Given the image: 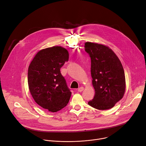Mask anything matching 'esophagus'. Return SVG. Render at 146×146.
<instances>
[{
    "instance_id": "obj_1",
    "label": "esophagus",
    "mask_w": 146,
    "mask_h": 146,
    "mask_svg": "<svg viewBox=\"0 0 146 146\" xmlns=\"http://www.w3.org/2000/svg\"><path fill=\"white\" fill-rule=\"evenodd\" d=\"M83 90H84V87H81L78 88V90H77V91L78 92H82Z\"/></svg>"
}]
</instances>
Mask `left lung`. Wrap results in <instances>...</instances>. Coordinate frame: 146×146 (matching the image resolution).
Returning a JSON list of instances; mask_svg holds the SVG:
<instances>
[{"label":"left lung","instance_id":"left-lung-1","mask_svg":"<svg viewBox=\"0 0 146 146\" xmlns=\"http://www.w3.org/2000/svg\"><path fill=\"white\" fill-rule=\"evenodd\" d=\"M85 51L91 60V73L95 89L94 99L88 105L98 110L114 106L125 91V77L119 59L108 46L86 42Z\"/></svg>","mask_w":146,"mask_h":146}]
</instances>
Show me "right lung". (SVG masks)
Masks as SVG:
<instances>
[{
	"instance_id": "right-lung-1",
	"label": "right lung",
	"mask_w": 146,
	"mask_h": 146,
	"mask_svg": "<svg viewBox=\"0 0 146 146\" xmlns=\"http://www.w3.org/2000/svg\"><path fill=\"white\" fill-rule=\"evenodd\" d=\"M68 59L66 49L54 46L39 51L29 66L30 92L36 103L49 111L63 109L70 98L72 92L60 72Z\"/></svg>"
}]
</instances>
